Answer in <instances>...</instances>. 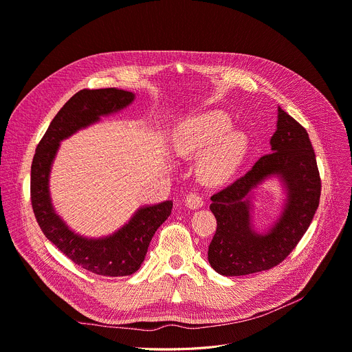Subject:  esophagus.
Returning a JSON list of instances; mask_svg holds the SVG:
<instances>
[{"label":"esophagus","instance_id":"obj_1","mask_svg":"<svg viewBox=\"0 0 352 352\" xmlns=\"http://www.w3.org/2000/svg\"><path fill=\"white\" fill-rule=\"evenodd\" d=\"M185 204L189 209H198L204 205V198L198 192H189L185 198Z\"/></svg>","mask_w":352,"mask_h":352}]
</instances>
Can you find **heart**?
<instances>
[{"label":"heart","instance_id":"1","mask_svg":"<svg viewBox=\"0 0 352 352\" xmlns=\"http://www.w3.org/2000/svg\"><path fill=\"white\" fill-rule=\"evenodd\" d=\"M230 120L220 112H210L184 122L174 136L179 154L198 157L207 153L199 164V174L208 184H220L239 168L247 148V138L230 131Z\"/></svg>","mask_w":352,"mask_h":352}]
</instances>
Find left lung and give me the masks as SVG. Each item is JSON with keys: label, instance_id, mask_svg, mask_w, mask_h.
Listing matches in <instances>:
<instances>
[{"label": "left lung", "instance_id": "8db88e82", "mask_svg": "<svg viewBox=\"0 0 352 352\" xmlns=\"http://www.w3.org/2000/svg\"><path fill=\"white\" fill-rule=\"evenodd\" d=\"M271 147L272 153L263 155L245 175L210 197L217 228L208 260L221 275H248L280 264L295 250L318 208L322 179L311 142L305 127L280 108ZM275 173L284 179L290 197L277 225L260 236L249 226V192Z\"/></svg>", "mask_w": 352, "mask_h": 352}]
</instances>
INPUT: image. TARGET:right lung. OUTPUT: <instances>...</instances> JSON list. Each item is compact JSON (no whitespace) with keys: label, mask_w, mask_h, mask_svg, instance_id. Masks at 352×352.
<instances>
[{"label":"right lung","mask_w":352,"mask_h":352,"mask_svg":"<svg viewBox=\"0 0 352 352\" xmlns=\"http://www.w3.org/2000/svg\"><path fill=\"white\" fill-rule=\"evenodd\" d=\"M133 98L132 92L116 88L78 91L50 122L30 167V202L43 234L73 263L104 276L132 275L140 268L154 233L171 214L173 202L142 208L113 236L88 240L69 230L54 213L49 195V173L63 139L97 122L100 116L129 105Z\"/></svg>","instance_id":"add662e5"}]
</instances>
